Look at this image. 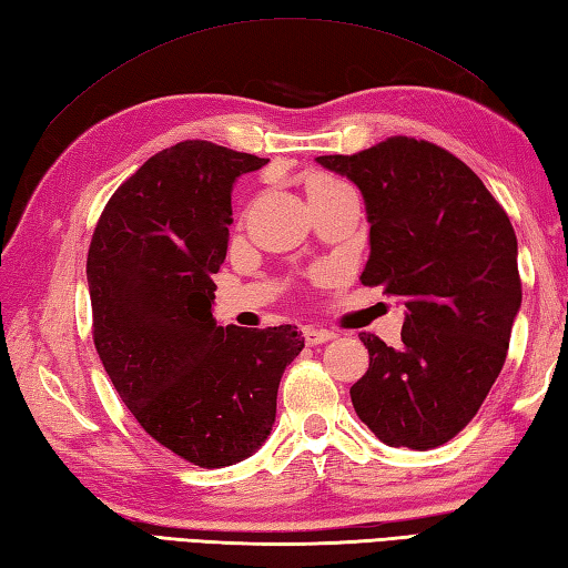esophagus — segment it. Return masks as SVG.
<instances>
[{
	"instance_id": "34e87169",
	"label": "esophagus",
	"mask_w": 568,
	"mask_h": 568,
	"mask_svg": "<svg viewBox=\"0 0 568 568\" xmlns=\"http://www.w3.org/2000/svg\"><path fill=\"white\" fill-rule=\"evenodd\" d=\"M303 337L310 344V347H317V344H325L329 339H335V332L329 329H320V327H305L303 329Z\"/></svg>"
}]
</instances>
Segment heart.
<instances>
[{"label":"heart","mask_w":568,"mask_h":568,"mask_svg":"<svg viewBox=\"0 0 568 568\" xmlns=\"http://www.w3.org/2000/svg\"><path fill=\"white\" fill-rule=\"evenodd\" d=\"M339 180H332V176H317L313 184H337Z\"/></svg>","instance_id":"heart-1"}]
</instances>
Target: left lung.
<instances>
[{"label":"left lung","mask_w":568,"mask_h":568,"mask_svg":"<svg viewBox=\"0 0 568 568\" xmlns=\"http://www.w3.org/2000/svg\"><path fill=\"white\" fill-rule=\"evenodd\" d=\"M322 166L359 186L369 219L362 283L406 305L402 347L369 332V369L349 388L386 446L438 448L475 418L507 359L521 305L517 236L468 164L438 144L396 135Z\"/></svg>","instance_id":"8db88e82"}]
</instances>
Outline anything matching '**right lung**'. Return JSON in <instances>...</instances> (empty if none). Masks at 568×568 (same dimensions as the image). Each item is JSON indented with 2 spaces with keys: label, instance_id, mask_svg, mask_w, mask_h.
Wrapping results in <instances>:
<instances>
[{
  "label": "right lung",
  "instance_id": "right-lung-1",
  "mask_svg": "<svg viewBox=\"0 0 568 568\" xmlns=\"http://www.w3.org/2000/svg\"><path fill=\"white\" fill-rule=\"evenodd\" d=\"M268 162L184 140L144 162L100 214L88 248L98 357L144 433L199 468L258 450L297 327H219L211 275L226 258L231 189Z\"/></svg>",
  "mask_w": 568,
  "mask_h": 568
}]
</instances>
